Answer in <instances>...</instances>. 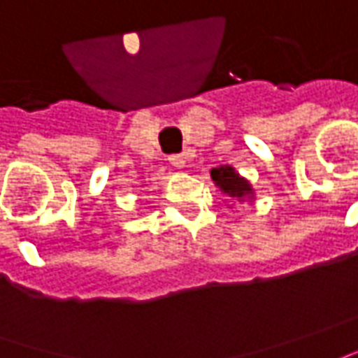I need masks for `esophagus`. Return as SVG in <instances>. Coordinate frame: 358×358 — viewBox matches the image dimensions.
I'll list each match as a JSON object with an SVG mask.
<instances>
[{
  "mask_svg": "<svg viewBox=\"0 0 358 358\" xmlns=\"http://www.w3.org/2000/svg\"><path fill=\"white\" fill-rule=\"evenodd\" d=\"M169 162L172 166H176V169H184V166H186V157H184V155H172L169 159Z\"/></svg>",
  "mask_w": 358,
  "mask_h": 358,
  "instance_id": "34e87169",
  "label": "esophagus"
}]
</instances>
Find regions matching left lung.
Returning <instances> with one entry per match:
<instances>
[{"instance_id":"8db88e82","label":"left lung","mask_w":358,"mask_h":358,"mask_svg":"<svg viewBox=\"0 0 358 358\" xmlns=\"http://www.w3.org/2000/svg\"><path fill=\"white\" fill-rule=\"evenodd\" d=\"M211 180L220 188L223 196H227L233 201H255V188L249 180L243 178L237 170L229 164H221L217 169H211Z\"/></svg>"}]
</instances>
